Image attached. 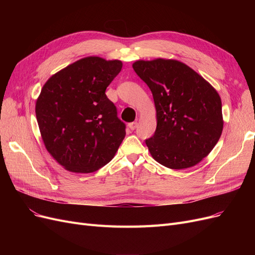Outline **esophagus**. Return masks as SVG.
Listing matches in <instances>:
<instances>
[{"label":"esophagus","instance_id":"obj_1","mask_svg":"<svg viewBox=\"0 0 255 255\" xmlns=\"http://www.w3.org/2000/svg\"><path fill=\"white\" fill-rule=\"evenodd\" d=\"M128 127L130 130H134L137 128V122H130V123H128Z\"/></svg>","mask_w":255,"mask_h":255}]
</instances>
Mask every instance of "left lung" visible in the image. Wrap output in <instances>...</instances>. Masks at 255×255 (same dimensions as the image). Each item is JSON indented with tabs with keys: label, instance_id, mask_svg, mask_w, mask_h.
<instances>
[{
	"label": "left lung",
	"instance_id": "left-lung-1",
	"mask_svg": "<svg viewBox=\"0 0 255 255\" xmlns=\"http://www.w3.org/2000/svg\"><path fill=\"white\" fill-rule=\"evenodd\" d=\"M133 69L148 85L156 109L155 133L145 140L152 157L170 169L200 163L222 133L218 92L179 60H137Z\"/></svg>",
	"mask_w": 255,
	"mask_h": 255
}]
</instances>
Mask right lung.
<instances>
[{"instance_id":"add662e5","label":"right lung","mask_w":255,"mask_h":255,"mask_svg":"<svg viewBox=\"0 0 255 255\" xmlns=\"http://www.w3.org/2000/svg\"><path fill=\"white\" fill-rule=\"evenodd\" d=\"M120 60L89 56L52 75L36 102L48 152L67 170L90 173L113 159L126 125L105 90L121 71Z\"/></svg>"}]
</instances>
